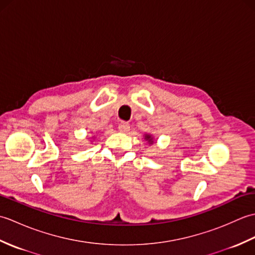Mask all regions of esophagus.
I'll list each match as a JSON object with an SVG mask.
<instances>
[{
  "label": "esophagus",
  "instance_id": "34e87169",
  "mask_svg": "<svg viewBox=\"0 0 255 255\" xmlns=\"http://www.w3.org/2000/svg\"><path fill=\"white\" fill-rule=\"evenodd\" d=\"M129 129H130V126H129L128 123H122L119 124L118 126V130L123 132V133H127L129 131Z\"/></svg>",
  "mask_w": 255,
  "mask_h": 255
}]
</instances>
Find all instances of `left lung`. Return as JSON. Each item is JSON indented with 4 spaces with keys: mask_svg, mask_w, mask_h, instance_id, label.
<instances>
[{
    "mask_svg": "<svg viewBox=\"0 0 255 255\" xmlns=\"http://www.w3.org/2000/svg\"><path fill=\"white\" fill-rule=\"evenodd\" d=\"M144 140H145V141H148L149 144H152L154 142V139L152 137V134H150V133L144 134Z\"/></svg>",
    "mask_w": 255,
    "mask_h": 255,
    "instance_id": "1",
    "label": "left lung"
}]
</instances>
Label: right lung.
Instances as JSON below:
<instances>
[{"label": "right lung", "instance_id": "obj_1", "mask_svg": "<svg viewBox=\"0 0 255 255\" xmlns=\"http://www.w3.org/2000/svg\"><path fill=\"white\" fill-rule=\"evenodd\" d=\"M93 139H94V138H93Z\"/></svg>", "mask_w": 255, "mask_h": 255}]
</instances>
